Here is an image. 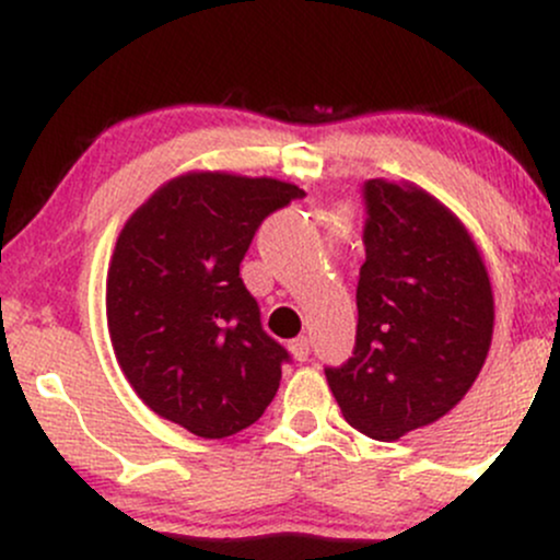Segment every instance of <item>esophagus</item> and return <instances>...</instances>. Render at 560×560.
<instances>
[{"label": "esophagus", "mask_w": 560, "mask_h": 560, "mask_svg": "<svg viewBox=\"0 0 560 560\" xmlns=\"http://www.w3.org/2000/svg\"><path fill=\"white\" fill-rule=\"evenodd\" d=\"M289 352H292L294 361H307V355H311V342H307L305 337H298L289 342Z\"/></svg>", "instance_id": "1"}]
</instances>
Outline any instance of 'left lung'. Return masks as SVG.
<instances>
[{"instance_id":"left-lung-1","label":"left lung","mask_w":560,"mask_h":560,"mask_svg":"<svg viewBox=\"0 0 560 560\" xmlns=\"http://www.w3.org/2000/svg\"><path fill=\"white\" fill-rule=\"evenodd\" d=\"M365 262L358 334L342 369H326L352 429L395 442L450 413L492 345L494 298L477 242L413 182L365 184Z\"/></svg>"}]
</instances>
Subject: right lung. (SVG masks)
<instances>
[{"mask_svg":"<svg viewBox=\"0 0 560 560\" xmlns=\"http://www.w3.org/2000/svg\"><path fill=\"white\" fill-rule=\"evenodd\" d=\"M294 197L279 178L189 171L128 215L107 268V331L160 419L223 440L273 400L287 350L262 331L240 262L262 218Z\"/></svg>","mask_w":560,"mask_h":560,"instance_id":"add662e5","label":"right lung"}]
</instances>
